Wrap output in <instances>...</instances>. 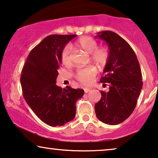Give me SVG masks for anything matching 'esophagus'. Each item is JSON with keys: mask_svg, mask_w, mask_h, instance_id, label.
<instances>
[{"mask_svg": "<svg viewBox=\"0 0 158 158\" xmlns=\"http://www.w3.org/2000/svg\"><path fill=\"white\" fill-rule=\"evenodd\" d=\"M90 90H91V89H88V88H85V89H84V92H85V93H88V92L90 91Z\"/></svg>", "mask_w": 158, "mask_h": 158, "instance_id": "esophagus-1", "label": "esophagus"}]
</instances>
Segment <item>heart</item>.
<instances>
[{"label":"heart","instance_id":"obj_1","mask_svg":"<svg viewBox=\"0 0 158 158\" xmlns=\"http://www.w3.org/2000/svg\"><path fill=\"white\" fill-rule=\"evenodd\" d=\"M75 46L90 54L91 61L95 63L99 68H104L107 64L110 56L109 48L107 47L97 48L98 43L94 38L89 36L81 37L75 43ZM61 60L62 64L66 67H70L73 64V58L68 46L63 49L61 54ZM97 73L95 67L89 66L77 69L75 73V77L81 83L89 85L93 82Z\"/></svg>","mask_w":158,"mask_h":158}]
</instances>
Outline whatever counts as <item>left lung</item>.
Here are the masks:
<instances>
[{
	"label": "left lung",
	"instance_id": "obj_1",
	"mask_svg": "<svg viewBox=\"0 0 158 158\" xmlns=\"http://www.w3.org/2000/svg\"><path fill=\"white\" fill-rule=\"evenodd\" d=\"M96 37L105 40L110 53L104 76L100 79L102 83H110V91H101L102 97L94 106L96 114L104 123L118 125L136 107L143 85L142 71L134 50L119 35L106 30Z\"/></svg>",
	"mask_w": 158,
	"mask_h": 158
}]
</instances>
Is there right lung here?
I'll return each instance as SVG.
<instances>
[{
	"label": "right lung",
	"mask_w": 158,
	"mask_h": 158,
	"mask_svg": "<svg viewBox=\"0 0 158 158\" xmlns=\"http://www.w3.org/2000/svg\"><path fill=\"white\" fill-rule=\"evenodd\" d=\"M76 35H52L30 52L22 70V94L34 113L48 126H64L75 118L77 100L84 91L56 85L61 54Z\"/></svg>",
	"instance_id": "1"
}]
</instances>
